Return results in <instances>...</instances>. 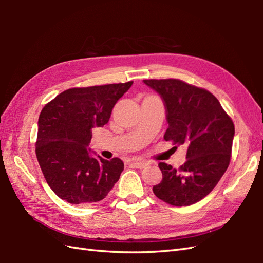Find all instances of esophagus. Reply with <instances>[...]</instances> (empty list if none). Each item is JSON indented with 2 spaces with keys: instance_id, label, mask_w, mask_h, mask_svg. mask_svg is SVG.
Here are the masks:
<instances>
[{
  "instance_id": "esophagus-1",
  "label": "esophagus",
  "mask_w": 263,
  "mask_h": 263,
  "mask_svg": "<svg viewBox=\"0 0 263 263\" xmlns=\"http://www.w3.org/2000/svg\"><path fill=\"white\" fill-rule=\"evenodd\" d=\"M132 165L136 167V168H144L148 165L147 161H143V160H140V161H133Z\"/></svg>"
}]
</instances>
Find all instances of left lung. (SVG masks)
Instances as JSON below:
<instances>
[{"label": "left lung", "instance_id": "1", "mask_svg": "<svg viewBox=\"0 0 263 263\" xmlns=\"http://www.w3.org/2000/svg\"><path fill=\"white\" fill-rule=\"evenodd\" d=\"M163 98L168 127L164 139L186 143V161L175 170L158 166L163 180L153 187L156 197L186 206L208 195L224 175L232 157L234 123L210 91L178 79L143 80Z\"/></svg>", "mask_w": 263, "mask_h": 263}]
</instances>
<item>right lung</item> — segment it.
<instances>
[{
	"label": "right lung",
	"mask_w": 263,
	"mask_h": 263,
	"mask_svg": "<svg viewBox=\"0 0 263 263\" xmlns=\"http://www.w3.org/2000/svg\"><path fill=\"white\" fill-rule=\"evenodd\" d=\"M133 81L71 88L47 103L38 119L36 156L59 198L72 204L103 200L119 181L120 158H93L88 149L93 127L108 123L114 105Z\"/></svg>",
	"instance_id": "add662e5"
}]
</instances>
